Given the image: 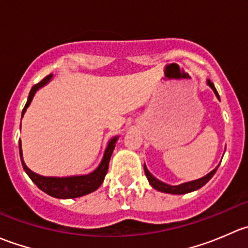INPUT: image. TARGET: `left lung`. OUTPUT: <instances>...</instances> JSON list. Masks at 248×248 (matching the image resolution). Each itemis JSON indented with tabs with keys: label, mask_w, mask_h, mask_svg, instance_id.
Instances as JSON below:
<instances>
[{
	"label": "left lung",
	"mask_w": 248,
	"mask_h": 248,
	"mask_svg": "<svg viewBox=\"0 0 248 248\" xmlns=\"http://www.w3.org/2000/svg\"><path fill=\"white\" fill-rule=\"evenodd\" d=\"M207 84H209V86L211 87L212 90H214V92L216 93L217 98L219 99V94H218V92H217V90L215 89L214 84H212L210 80H207ZM217 169H218V167H217V168H215L214 170L210 172V174H207L206 176L202 177V179H199V180H194V181L186 182V184L179 185V186H169V185L164 184V182L159 181V180H157L156 177L152 176V175L150 174V171L147 170V168L145 167V164H144L145 175H146V177H147V180H149L150 185H151V186L154 187L155 189H157V191L164 192V193H171V194H185V193H189V192L196 191V189H199L201 187L204 186V185L206 184V182L209 181V180L211 179L212 176H214Z\"/></svg>",
	"instance_id": "8db88e82"
}]
</instances>
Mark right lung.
Returning a JSON list of instances; mask_svg holds the SVG:
<instances>
[{
  "label": "right lung",
  "mask_w": 248,
  "mask_h": 248,
  "mask_svg": "<svg viewBox=\"0 0 248 248\" xmlns=\"http://www.w3.org/2000/svg\"><path fill=\"white\" fill-rule=\"evenodd\" d=\"M51 77L52 74H49V76L43 78L38 84L32 86L26 104H25L24 109H22V115L25 114L27 107H29L30 103H31L32 98H33L37 90H38L39 87L43 86V85H46V82L51 79ZM22 115H21V119H22ZM116 139L117 138H114L109 141L108 147H107L106 150V154H104L103 159H102V163L99 164V167L96 169V170L89 175H82V176H71V177H46L30 170V169L26 167V164L24 163V161H22L21 141L19 140V151H20V158H21L22 168H24V170L26 171V174L29 175L30 179L36 184V186L38 187L39 189H42L43 192H46V194H49V196L55 197V198H60V199H71V198H78V197L86 196V194L96 191V189L101 186L102 182L104 181V177H106L107 172H108L109 161H110V157H111L112 151H114L115 149V141H116Z\"/></svg>",
  "instance_id": "obj_1"
}]
</instances>
